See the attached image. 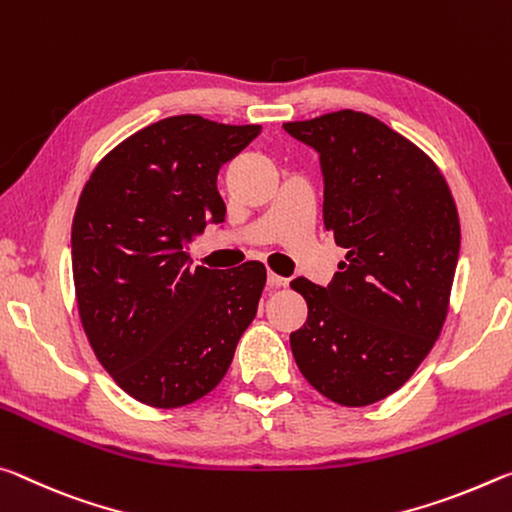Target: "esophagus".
I'll use <instances>...</instances> for the list:
<instances>
[{
    "instance_id": "obj_1",
    "label": "esophagus",
    "mask_w": 512,
    "mask_h": 512,
    "mask_svg": "<svg viewBox=\"0 0 512 512\" xmlns=\"http://www.w3.org/2000/svg\"><path fill=\"white\" fill-rule=\"evenodd\" d=\"M267 286H270V288H286L288 279H286V276H279V274L270 272V274H267Z\"/></svg>"
}]
</instances>
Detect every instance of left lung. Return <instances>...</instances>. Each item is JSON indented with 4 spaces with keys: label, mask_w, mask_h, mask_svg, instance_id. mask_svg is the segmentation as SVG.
Listing matches in <instances>:
<instances>
[{
    "label": "left lung",
    "mask_w": 512,
    "mask_h": 512,
    "mask_svg": "<svg viewBox=\"0 0 512 512\" xmlns=\"http://www.w3.org/2000/svg\"><path fill=\"white\" fill-rule=\"evenodd\" d=\"M283 129L320 154L324 226L347 249L326 288L290 283L308 304L292 356L326 399L370 406L415 374L445 326L456 201L433 158L372 115L345 108Z\"/></svg>",
    "instance_id": "8db88e82"
}]
</instances>
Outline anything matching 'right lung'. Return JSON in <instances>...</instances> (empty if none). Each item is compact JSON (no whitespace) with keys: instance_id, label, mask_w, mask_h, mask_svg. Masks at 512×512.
Returning a JSON list of instances; mask_svg holds the SVG:
<instances>
[{"instance_id":"add662e5","label":"right lung","mask_w":512,"mask_h":512,"mask_svg":"<svg viewBox=\"0 0 512 512\" xmlns=\"http://www.w3.org/2000/svg\"><path fill=\"white\" fill-rule=\"evenodd\" d=\"M261 127L174 115L113 147L72 222L81 326L113 381L154 408L206 397L256 317L267 270L190 267L188 245L224 220L217 172Z\"/></svg>"}]
</instances>
